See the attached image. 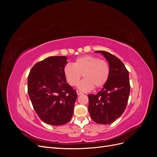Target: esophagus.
<instances>
[{
	"label": "esophagus",
	"instance_id": "esophagus-1",
	"mask_svg": "<svg viewBox=\"0 0 157 157\" xmlns=\"http://www.w3.org/2000/svg\"><path fill=\"white\" fill-rule=\"evenodd\" d=\"M77 94L78 96H80V95H82L83 93L81 92H80V91H78V90H77Z\"/></svg>",
	"mask_w": 157,
	"mask_h": 157
}]
</instances>
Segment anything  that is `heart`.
<instances>
[{
	"instance_id": "1",
	"label": "heart",
	"mask_w": 157,
	"mask_h": 157,
	"mask_svg": "<svg viewBox=\"0 0 157 157\" xmlns=\"http://www.w3.org/2000/svg\"><path fill=\"white\" fill-rule=\"evenodd\" d=\"M63 73L67 83L71 86H77L82 75L84 79L78 88L82 91L88 92L94 86L96 88L103 87L109 79L110 69L105 60L86 55L76 59L73 65H66Z\"/></svg>"
}]
</instances>
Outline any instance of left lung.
Here are the masks:
<instances>
[{
	"mask_svg": "<svg viewBox=\"0 0 157 157\" xmlns=\"http://www.w3.org/2000/svg\"><path fill=\"white\" fill-rule=\"evenodd\" d=\"M109 62V77L97 94H89L88 111L92 119L99 124H109L124 113L129 98V73L122 61L105 51H96Z\"/></svg>",
	"mask_w": 157,
	"mask_h": 157,
	"instance_id": "8db88e82",
	"label": "left lung"
}]
</instances>
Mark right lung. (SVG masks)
<instances>
[{
	"label": "right lung",
	"mask_w": 157,
	"mask_h": 157,
	"mask_svg": "<svg viewBox=\"0 0 157 157\" xmlns=\"http://www.w3.org/2000/svg\"><path fill=\"white\" fill-rule=\"evenodd\" d=\"M66 56H50L33 66L27 79L28 94L38 116L46 124L63 125L74 112L77 94L67 83Z\"/></svg>",
	"instance_id": "right-lung-1"
}]
</instances>
